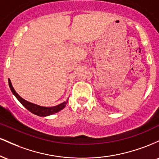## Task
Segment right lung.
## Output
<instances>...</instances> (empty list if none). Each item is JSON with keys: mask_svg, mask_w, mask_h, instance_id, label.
Listing matches in <instances>:
<instances>
[{"mask_svg": "<svg viewBox=\"0 0 159 159\" xmlns=\"http://www.w3.org/2000/svg\"><path fill=\"white\" fill-rule=\"evenodd\" d=\"M9 85H10V88L11 91H12V93L15 95V96L17 98V99L19 100L20 102H21V105H22L25 108H27L29 111H30V112L33 113V114L37 115V116H48V115L55 114V113L61 111L63 108H64L66 105L67 102H68V101H66L64 102L57 105V106L51 107L39 106V105H35V104L34 103L29 102H27L26 100H25L24 98H21V96H20L16 92L15 90H14V88L12 87V84H11V81L10 79H9Z\"/></svg>", "mask_w": 159, "mask_h": 159, "instance_id": "add662e5", "label": "right lung"}]
</instances>
